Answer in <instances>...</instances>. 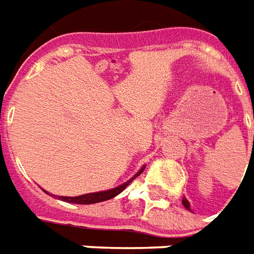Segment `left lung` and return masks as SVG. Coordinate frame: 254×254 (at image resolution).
Masks as SVG:
<instances>
[{
  "instance_id": "left-lung-1",
  "label": "left lung",
  "mask_w": 254,
  "mask_h": 254,
  "mask_svg": "<svg viewBox=\"0 0 254 254\" xmlns=\"http://www.w3.org/2000/svg\"><path fill=\"white\" fill-rule=\"evenodd\" d=\"M182 203H183V206H185V207L187 208L189 211H191V208H190V203H189V200H187V199L183 198V200H182Z\"/></svg>"
}]
</instances>
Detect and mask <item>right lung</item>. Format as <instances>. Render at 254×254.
Segmentation results:
<instances>
[{"instance_id":"right-lung-1","label":"right lung","mask_w":254,"mask_h":254,"mask_svg":"<svg viewBox=\"0 0 254 254\" xmlns=\"http://www.w3.org/2000/svg\"><path fill=\"white\" fill-rule=\"evenodd\" d=\"M142 171H144V167H142L141 170L138 171L133 178H130L127 182L122 183L121 186H118V187H116V189L106 190V191H99V192H91V194L79 195V196H59V199L60 200H64V202H68V203H76V204H93V203H98V202H103V200H109V199L117 196L118 194H121L122 191L127 189V186L130 185L133 180L136 179L137 176L141 174ZM43 191H46V190H43ZM47 194H50V192H47ZM52 196H56V195H52Z\"/></svg>"}]
</instances>
